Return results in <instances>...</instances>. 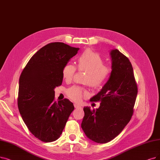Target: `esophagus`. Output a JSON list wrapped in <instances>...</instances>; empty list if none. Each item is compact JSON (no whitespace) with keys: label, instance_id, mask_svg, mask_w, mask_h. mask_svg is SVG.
Wrapping results in <instances>:
<instances>
[{"label":"esophagus","instance_id":"34e87169","mask_svg":"<svg viewBox=\"0 0 160 160\" xmlns=\"http://www.w3.org/2000/svg\"><path fill=\"white\" fill-rule=\"evenodd\" d=\"M74 107L75 108H81V106H80L79 104H74Z\"/></svg>","mask_w":160,"mask_h":160}]
</instances>
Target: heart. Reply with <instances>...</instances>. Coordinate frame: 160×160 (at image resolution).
Masks as SVG:
<instances>
[{
  "label": "heart",
  "instance_id": "obj_1",
  "mask_svg": "<svg viewBox=\"0 0 160 160\" xmlns=\"http://www.w3.org/2000/svg\"><path fill=\"white\" fill-rule=\"evenodd\" d=\"M104 60L97 53L91 50H86L77 61V67L80 71L87 72L84 79L85 83L92 88H98L103 85L109 78L111 68L104 64ZM76 72V67L68 63L63 68V78L66 81H71ZM86 90L82 87L73 86L67 91L68 97L75 102H79L86 95Z\"/></svg>",
  "mask_w": 160,
  "mask_h": 160
}]
</instances>
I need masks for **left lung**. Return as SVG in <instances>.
Listing matches in <instances>:
<instances>
[{"label": "left lung", "instance_id": "obj_1", "mask_svg": "<svg viewBox=\"0 0 160 160\" xmlns=\"http://www.w3.org/2000/svg\"><path fill=\"white\" fill-rule=\"evenodd\" d=\"M112 72L101 91L91 98L100 102L98 109L84 107L82 129L92 141H111L123 131L133 114L138 92L133 69L127 57L118 49L112 50Z\"/></svg>", "mask_w": 160, "mask_h": 160}]
</instances>
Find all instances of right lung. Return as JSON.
<instances>
[{"label":"right lung","instance_id":"right-lung-1","mask_svg":"<svg viewBox=\"0 0 160 160\" xmlns=\"http://www.w3.org/2000/svg\"><path fill=\"white\" fill-rule=\"evenodd\" d=\"M79 48L51 42L31 57L19 80L18 106L29 131L42 142L58 139L74 110L72 102H54V88L62 85V70Z\"/></svg>","mask_w":160,"mask_h":160}]
</instances>
